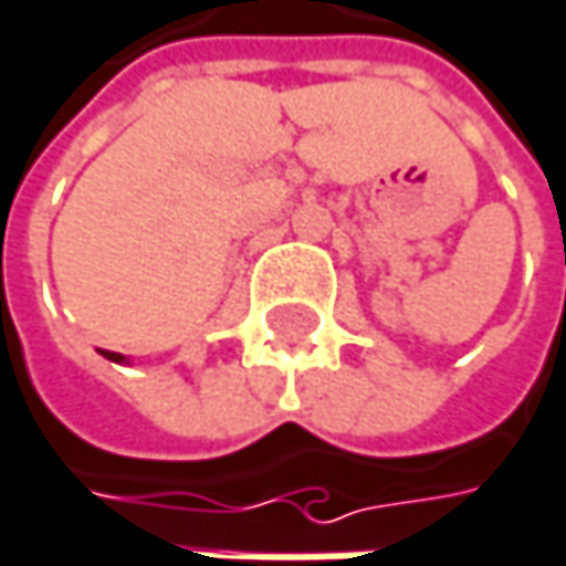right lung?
<instances>
[{
    "instance_id": "right-lung-1",
    "label": "right lung",
    "mask_w": 566,
    "mask_h": 566,
    "mask_svg": "<svg viewBox=\"0 0 566 566\" xmlns=\"http://www.w3.org/2000/svg\"><path fill=\"white\" fill-rule=\"evenodd\" d=\"M102 355H105L108 361H125V355H118V352H102Z\"/></svg>"
}]
</instances>
